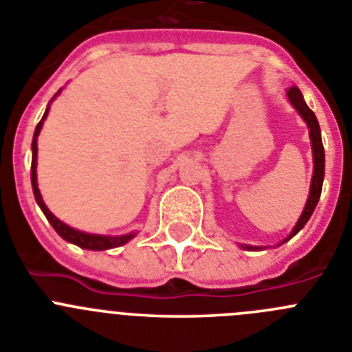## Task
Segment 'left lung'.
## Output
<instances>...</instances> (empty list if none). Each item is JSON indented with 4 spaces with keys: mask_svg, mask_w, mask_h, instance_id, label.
I'll list each match as a JSON object with an SVG mask.
<instances>
[{
    "mask_svg": "<svg viewBox=\"0 0 352 352\" xmlns=\"http://www.w3.org/2000/svg\"><path fill=\"white\" fill-rule=\"evenodd\" d=\"M287 98L294 109H296L300 116L307 121V125H309L310 130V141H312V153H314V176H312V183H310V194H309V201L305 204V210L301 213L300 220L296 222L294 229H292L291 234L282 241L285 243L287 239H291L292 236L298 234V232L303 229V226L309 222V219L312 217L314 210L317 206V201L321 197V190H322V179H324V148H322V141H321V129H319V123H317L316 114L312 113V109L309 105L305 104L303 95H301L300 89L296 86H292V88L287 89ZM243 248H248V250H261V247H250V245H241Z\"/></svg>",
    "mask_w": 352,
    "mask_h": 352,
    "instance_id": "8db88e82",
    "label": "left lung"
}]
</instances>
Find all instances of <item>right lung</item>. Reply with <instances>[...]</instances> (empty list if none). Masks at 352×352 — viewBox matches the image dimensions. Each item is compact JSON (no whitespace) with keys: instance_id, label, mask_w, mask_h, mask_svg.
<instances>
[{"instance_id":"obj_1","label":"right lung","mask_w":352,"mask_h":352,"mask_svg":"<svg viewBox=\"0 0 352 352\" xmlns=\"http://www.w3.org/2000/svg\"><path fill=\"white\" fill-rule=\"evenodd\" d=\"M60 93V91H58ZM49 113V105L45 109V113H43L42 120L36 125L35 129V135H33V142H31V149H33V157H31V185H33V194H35L36 203L38 206L42 208L43 214L47 217V220L51 222V226L54 227V231L61 236L63 239L70 241V243L77 245L80 248H86V250H109V248H116L121 247V245H125L126 241H130L132 238H135V232H130V234L125 236H102V234H88V232L77 231L74 227L67 226L61 220H58L54 214L49 211V208L45 206V203L42 201V195H40L38 185H36V153H38V146H36V139H38V133L42 130L43 120L47 118Z\"/></svg>"}]
</instances>
